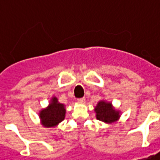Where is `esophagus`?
<instances>
[{"label": "esophagus", "instance_id": "esophagus-1", "mask_svg": "<svg viewBox=\"0 0 160 160\" xmlns=\"http://www.w3.org/2000/svg\"><path fill=\"white\" fill-rule=\"evenodd\" d=\"M85 98H80V99H78V102H80V103H85Z\"/></svg>", "mask_w": 160, "mask_h": 160}]
</instances>
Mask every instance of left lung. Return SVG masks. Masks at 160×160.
<instances>
[{
    "label": "left lung",
    "mask_w": 160,
    "mask_h": 160,
    "mask_svg": "<svg viewBox=\"0 0 160 160\" xmlns=\"http://www.w3.org/2000/svg\"><path fill=\"white\" fill-rule=\"evenodd\" d=\"M96 117L98 120L106 123H114L119 120L121 116V111L114 108L111 102L107 100H100L94 109Z\"/></svg>",
    "instance_id": "obj_1"
}]
</instances>
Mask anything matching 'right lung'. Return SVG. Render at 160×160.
I'll list each match as a JSON object with an SVG mask.
<instances>
[{
  "instance_id": "1",
  "label": "right lung",
  "mask_w": 160,
  "mask_h": 160,
  "mask_svg": "<svg viewBox=\"0 0 160 160\" xmlns=\"http://www.w3.org/2000/svg\"><path fill=\"white\" fill-rule=\"evenodd\" d=\"M65 105L58 101L56 97L52 96L46 108L40 110L38 116L41 124L45 128H52L59 124L65 118Z\"/></svg>"
}]
</instances>
